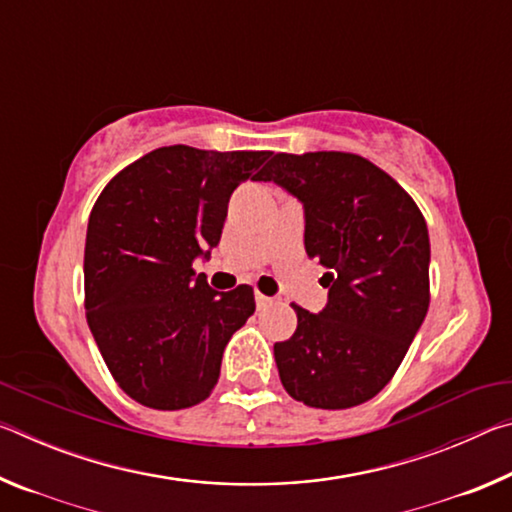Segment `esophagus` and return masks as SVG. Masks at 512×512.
<instances>
[{
  "label": "esophagus",
  "mask_w": 512,
  "mask_h": 512,
  "mask_svg": "<svg viewBox=\"0 0 512 512\" xmlns=\"http://www.w3.org/2000/svg\"><path fill=\"white\" fill-rule=\"evenodd\" d=\"M271 302H273V298L264 296V293H255V305H257V309H266L268 305H271Z\"/></svg>",
  "instance_id": "1"
}]
</instances>
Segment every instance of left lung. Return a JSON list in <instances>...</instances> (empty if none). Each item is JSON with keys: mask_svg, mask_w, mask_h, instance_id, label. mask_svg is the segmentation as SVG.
<instances>
[{"mask_svg": "<svg viewBox=\"0 0 512 512\" xmlns=\"http://www.w3.org/2000/svg\"><path fill=\"white\" fill-rule=\"evenodd\" d=\"M298 198L305 248L327 268V305H293L298 327L275 343L282 386L314 409L368 402L400 368L429 309V232L404 189L361 155L275 153L259 173Z\"/></svg>", "mask_w": 512, "mask_h": 512, "instance_id": "1", "label": "left lung"}]
</instances>
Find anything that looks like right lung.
<instances>
[{"label":"right lung","mask_w":512,"mask_h":512,"mask_svg":"<svg viewBox=\"0 0 512 512\" xmlns=\"http://www.w3.org/2000/svg\"><path fill=\"white\" fill-rule=\"evenodd\" d=\"M271 151L146 153L103 189L85 237L88 325L121 391L160 411L203 402L230 336L253 316L248 284L214 291L194 271L219 246L235 189Z\"/></svg>","instance_id":"1"}]
</instances>
